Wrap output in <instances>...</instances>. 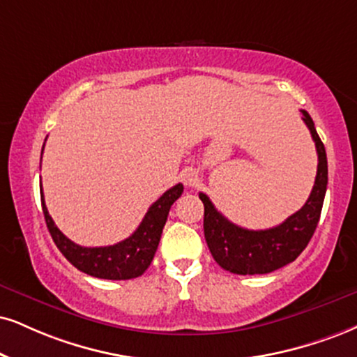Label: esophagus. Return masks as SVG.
<instances>
[{
  "instance_id": "esophagus-1",
  "label": "esophagus",
  "mask_w": 357,
  "mask_h": 357,
  "mask_svg": "<svg viewBox=\"0 0 357 357\" xmlns=\"http://www.w3.org/2000/svg\"><path fill=\"white\" fill-rule=\"evenodd\" d=\"M182 180L187 187H197L200 183L199 170L193 169V167H187L182 170Z\"/></svg>"
}]
</instances>
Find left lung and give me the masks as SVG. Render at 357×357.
I'll use <instances>...</instances> for the list:
<instances>
[{
	"mask_svg": "<svg viewBox=\"0 0 357 357\" xmlns=\"http://www.w3.org/2000/svg\"><path fill=\"white\" fill-rule=\"evenodd\" d=\"M303 112V121L311 132L318 152V172L314 187L306 204L278 227L268 230H246L227 220L215 208L205 193H199L204 202V231L210 253L223 270L235 275H265L283 268L300 257L318 227L321 208L328 187V158L314 122Z\"/></svg>",
	"mask_w": 357,
	"mask_h": 357,
	"instance_id": "obj_1",
	"label": "left lung"
}]
</instances>
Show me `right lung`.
Wrapping results in <instances>:
<instances>
[{"label": "right lung", "instance_id": "add662e5", "mask_svg": "<svg viewBox=\"0 0 357 357\" xmlns=\"http://www.w3.org/2000/svg\"><path fill=\"white\" fill-rule=\"evenodd\" d=\"M44 149V147H43ZM41 188V205L44 220H46L47 230H50L52 240L59 252L64 255L69 263H73L77 270L86 275L96 276L102 280H132L137 278L151 266L153 255L157 252L158 241H160L162 230L169 217L170 206L174 202L182 195L183 185L177 183L167 190L164 195L152 204L147 210L145 217L137 230H135L129 238L119 241L111 246H87L76 245L71 241L63 231L59 230L52 222L50 212H47L46 204H44L43 187Z\"/></svg>", "mask_w": 357, "mask_h": 357}]
</instances>
